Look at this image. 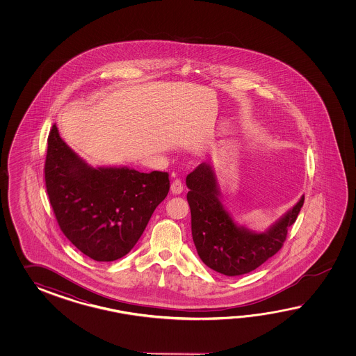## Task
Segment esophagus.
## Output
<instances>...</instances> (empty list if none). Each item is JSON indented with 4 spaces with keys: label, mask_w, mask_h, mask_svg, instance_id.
<instances>
[{
    "label": "esophagus",
    "mask_w": 356,
    "mask_h": 356,
    "mask_svg": "<svg viewBox=\"0 0 356 356\" xmlns=\"http://www.w3.org/2000/svg\"><path fill=\"white\" fill-rule=\"evenodd\" d=\"M170 191H172L173 195H181V192H183V184H181V181H179V179H175V181L172 183V186H170Z\"/></svg>",
    "instance_id": "1"
}]
</instances>
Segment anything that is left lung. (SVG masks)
<instances>
[{
	"mask_svg": "<svg viewBox=\"0 0 356 356\" xmlns=\"http://www.w3.org/2000/svg\"><path fill=\"white\" fill-rule=\"evenodd\" d=\"M186 184L197 253L204 265L225 276L250 273L276 254L304 204L302 196L266 232L257 233L235 222L224 207L211 163H201L187 175Z\"/></svg>",
	"mask_w": 356,
	"mask_h": 356,
	"instance_id": "obj_1",
	"label": "left lung"
}]
</instances>
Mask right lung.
I'll return each instance as SVG.
<instances>
[{
    "mask_svg": "<svg viewBox=\"0 0 356 356\" xmlns=\"http://www.w3.org/2000/svg\"><path fill=\"white\" fill-rule=\"evenodd\" d=\"M44 175L60 230L98 262L115 261L135 247L170 187L167 172L91 167L60 138L56 124L48 136Z\"/></svg>",
    "mask_w": 356,
    "mask_h": 356,
    "instance_id": "right-lung-1",
    "label": "right lung"
}]
</instances>
